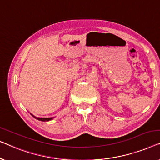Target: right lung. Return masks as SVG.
Here are the masks:
<instances>
[{"instance_id":"right-lung-1","label":"right lung","mask_w":160,"mask_h":160,"mask_svg":"<svg viewBox=\"0 0 160 160\" xmlns=\"http://www.w3.org/2000/svg\"><path fill=\"white\" fill-rule=\"evenodd\" d=\"M30 114L33 117V118H35L36 120H40V121H42V122H48V121H50V120H53V119L54 118V117H53V118H38V117H35V115H33L32 114L30 113Z\"/></svg>"}]
</instances>
